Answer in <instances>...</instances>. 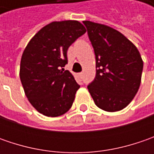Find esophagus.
<instances>
[{"label": "esophagus", "mask_w": 154, "mask_h": 154, "mask_svg": "<svg viewBox=\"0 0 154 154\" xmlns=\"http://www.w3.org/2000/svg\"><path fill=\"white\" fill-rule=\"evenodd\" d=\"M79 76H80V77H82V76H83V73H80V74H79Z\"/></svg>", "instance_id": "esophagus-1"}]
</instances>
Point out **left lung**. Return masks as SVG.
I'll list each match as a JSON object with an SVG mask.
<instances>
[{
    "label": "left lung",
    "instance_id": "obj_1",
    "mask_svg": "<svg viewBox=\"0 0 154 154\" xmlns=\"http://www.w3.org/2000/svg\"><path fill=\"white\" fill-rule=\"evenodd\" d=\"M96 56V76L87 86L95 104L105 111L124 109L139 90L143 61L131 41L112 27L83 21Z\"/></svg>",
    "mask_w": 154,
    "mask_h": 154
}]
</instances>
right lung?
I'll return each instance as SVG.
<instances>
[{"instance_id": "add662e5", "label": "right lung", "mask_w": 154, "mask_h": 154, "mask_svg": "<svg viewBox=\"0 0 154 154\" xmlns=\"http://www.w3.org/2000/svg\"><path fill=\"white\" fill-rule=\"evenodd\" d=\"M77 20L54 21L34 35L22 54L20 77L29 102L39 113L56 117L71 108L80 86L68 70L69 46L86 32Z\"/></svg>"}]
</instances>
